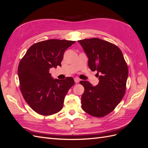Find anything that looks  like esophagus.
<instances>
[{
  "mask_svg": "<svg viewBox=\"0 0 148 148\" xmlns=\"http://www.w3.org/2000/svg\"><path fill=\"white\" fill-rule=\"evenodd\" d=\"M74 80H75V83H78V82L80 81V79H79L78 78H77V77L75 78H74Z\"/></svg>",
  "mask_w": 148,
  "mask_h": 148,
  "instance_id": "obj_1",
  "label": "esophagus"
}]
</instances>
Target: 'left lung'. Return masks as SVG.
Returning a JSON list of instances; mask_svg holds the SVG:
<instances>
[{"mask_svg": "<svg viewBox=\"0 0 148 148\" xmlns=\"http://www.w3.org/2000/svg\"><path fill=\"white\" fill-rule=\"evenodd\" d=\"M78 42L88 57L89 69L97 71L99 79L95 86L87 81H80L84 88L82 109L93 117H104L115 109L125 95L128 75L127 64L122 51L114 44L99 38L84 39Z\"/></svg>", "mask_w": 148, "mask_h": 148, "instance_id": "8db88e82", "label": "left lung"}]
</instances>
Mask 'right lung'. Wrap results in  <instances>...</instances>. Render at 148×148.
<instances>
[{"label": "right lung", "mask_w": 148, "mask_h": 148, "mask_svg": "<svg viewBox=\"0 0 148 148\" xmlns=\"http://www.w3.org/2000/svg\"><path fill=\"white\" fill-rule=\"evenodd\" d=\"M75 41L49 39L34 44L21 59L18 68L20 88L25 101L42 115L57 113L65 97L75 84L71 77L53 79L49 70L61 66L66 49Z\"/></svg>", "instance_id": "right-lung-1"}]
</instances>
